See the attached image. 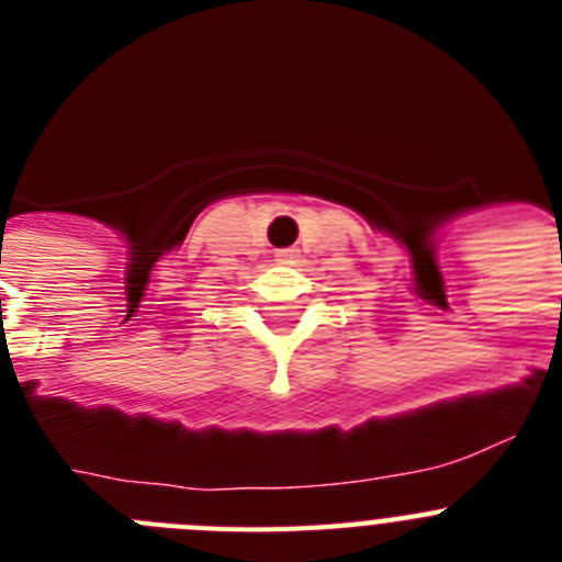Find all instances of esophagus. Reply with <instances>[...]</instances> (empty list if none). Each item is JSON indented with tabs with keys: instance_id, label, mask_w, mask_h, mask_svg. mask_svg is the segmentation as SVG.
<instances>
[{
	"instance_id": "obj_1",
	"label": "esophagus",
	"mask_w": 562,
	"mask_h": 562,
	"mask_svg": "<svg viewBox=\"0 0 562 562\" xmlns=\"http://www.w3.org/2000/svg\"><path fill=\"white\" fill-rule=\"evenodd\" d=\"M295 258H297L295 247H284V250H278V252H276V261H278V265H292Z\"/></svg>"
}]
</instances>
